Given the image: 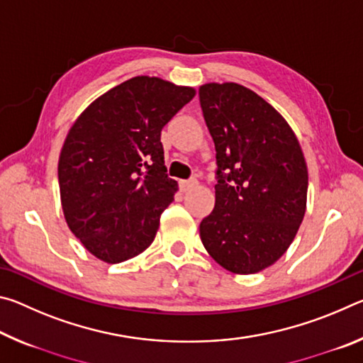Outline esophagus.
I'll use <instances>...</instances> for the list:
<instances>
[{
    "mask_svg": "<svg viewBox=\"0 0 363 363\" xmlns=\"http://www.w3.org/2000/svg\"><path fill=\"white\" fill-rule=\"evenodd\" d=\"M196 184H199V181H196V179L181 181V182H179V187H181V190H182V192H189V190H190V189H194V187H196Z\"/></svg>",
    "mask_w": 363,
    "mask_h": 363,
    "instance_id": "34e87169",
    "label": "esophagus"
}]
</instances>
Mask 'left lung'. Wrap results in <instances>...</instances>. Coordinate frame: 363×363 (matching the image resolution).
I'll list each match as a JSON object with an SVG mask.
<instances>
[{"label":"left lung","mask_w":363,"mask_h":363,"mask_svg":"<svg viewBox=\"0 0 363 363\" xmlns=\"http://www.w3.org/2000/svg\"><path fill=\"white\" fill-rule=\"evenodd\" d=\"M200 106L216 147V203L200 238L219 266L256 274L296 237L307 201V164L286 120L255 91L206 83Z\"/></svg>","instance_id":"obj_1"}]
</instances>
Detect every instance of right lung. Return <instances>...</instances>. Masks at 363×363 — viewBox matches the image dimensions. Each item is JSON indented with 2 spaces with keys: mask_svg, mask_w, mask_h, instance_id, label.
Masks as SVG:
<instances>
[{
  "mask_svg": "<svg viewBox=\"0 0 363 363\" xmlns=\"http://www.w3.org/2000/svg\"><path fill=\"white\" fill-rule=\"evenodd\" d=\"M195 89L157 77H134L89 104L60 150L64 218L97 259L116 264L150 247L160 216L174 200L162 130Z\"/></svg>",
  "mask_w": 363,
  "mask_h": 363,
  "instance_id": "add662e5",
  "label": "right lung"
}]
</instances>
